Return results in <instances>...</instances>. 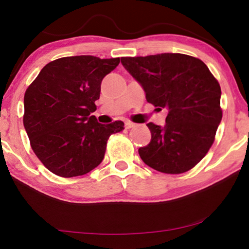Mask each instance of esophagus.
I'll use <instances>...</instances> for the list:
<instances>
[{"label": "esophagus", "instance_id": "1", "mask_svg": "<svg viewBox=\"0 0 249 249\" xmlns=\"http://www.w3.org/2000/svg\"><path fill=\"white\" fill-rule=\"evenodd\" d=\"M135 127H136V124H134V122H131V121L125 122V128H127V129H131V128H135Z\"/></svg>", "mask_w": 249, "mask_h": 249}]
</instances>
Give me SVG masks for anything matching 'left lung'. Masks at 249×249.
Returning <instances> with one entry per match:
<instances>
[{
    "instance_id": "8db88e82",
    "label": "left lung",
    "mask_w": 249,
    "mask_h": 249,
    "mask_svg": "<svg viewBox=\"0 0 249 249\" xmlns=\"http://www.w3.org/2000/svg\"><path fill=\"white\" fill-rule=\"evenodd\" d=\"M148 103L168 107L164 127L147 124L149 144L138 149L145 164L179 175L193 169L213 145L222 119L221 88L202 60L180 53L121 57Z\"/></svg>"
}]
</instances>
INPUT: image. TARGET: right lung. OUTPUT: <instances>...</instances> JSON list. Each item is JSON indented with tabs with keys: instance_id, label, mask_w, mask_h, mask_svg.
<instances>
[{
	"instance_id": "obj_1",
	"label": "right lung",
	"mask_w": 249,
	"mask_h": 249,
	"mask_svg": "<svg viewBox=\"0 0 249 249\" xmlns=\"http://www.w3.org/2000/svg\"><path fill=\"white\" fill-rule=\"evenodd\" d=\"M120 57L66 56L51 61L26 89L23 125L44 166L63 178L84 176L103 161L107 139L124 130L122 121L98 124L103 78Z\"/></svg>"
}]
</instances>
